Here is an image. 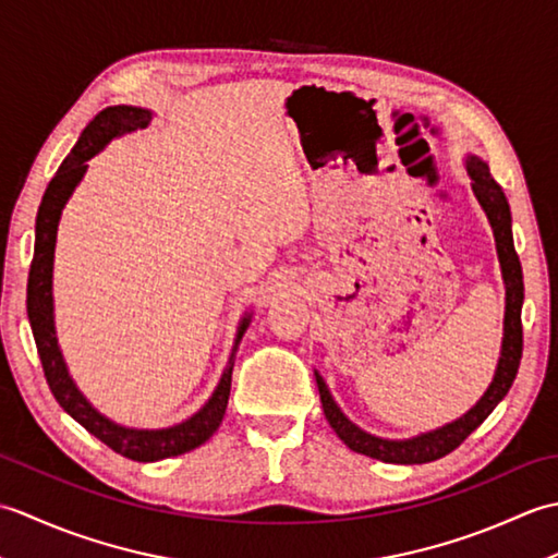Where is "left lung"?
<instances>
[{
  "label": "left lung",
  "mask_w": 558,
  "mask_h": 558,
  "mask_svg": "<svg viewBox=\"0 0 558 558\" xmlns=\"http://www.w3.org/2000/svg\"><path fill=\"white\" fill-rule=\"evenodd\" d=\"M468 174L472 180V192H475L480 206L487 213L492 222L494 240H496V254H499L501 276L506 286V314H504V342H501V357L496 364L494 381L489 384L487 393L480 398V402L470 412L462 414L460 420L450 422L446 426H438L434 432H426L412 438H381L374 434H366L357 424H352L338 402L330 396V390L322 374L314 372L318 396H322V405L328 424L333 426L338 438L354 453L369 456L381 462H396V465H422V462H432L448 456L456 450L465 438L477 429V426L489 417L492 410L506 398L508 388L513 386L520 357H523V324H520V312H523V268H520V258L513 246V232H511V208L504 189L496 184L489 172V165L470 156L468 158Z\"/></svg>",
  "instance_id": "8db88e82"
}]
</instances>
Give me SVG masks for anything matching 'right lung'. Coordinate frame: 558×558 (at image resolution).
Instances as JSON below:
<instances>
[{
  "label": "right lung",
  "mask_w": 558,
  "mask_h": 558,
  "mask_svg": "<svg viewBox=\"0 0 558 558\" xmlns=\"http://www.w3.org/2000/svg\"><path fill=\"white\" fill-rule=\"evenodd\" d=\"M150 110L132 108V105H114V108H105L96 114L86 129H83L76 146L71 148L64 162L59 165L52 182L47 184L45 196L40 201L38 218H35V248H33V264L28 272V322L33 328L35 345L43 362V372L50 386L52 396L59 405L69 412L83 429L90 432L105 446H110L114 453H120L129 460L138 462H156L162 458L182 456L189 450L206 444L208 438L216 434L225 417V408H228L230 398V384H232V366H234V350L240 345L242 333L248 326V316L242 318L240 330H236V340L230 354V362L225 366L220 376L218 388L213 390L208 402L201 408L194 417H189L182 424L168 426V429H129V426L114 424L105 417L90 402L83 398L76 388L74 378L69 376V369L62 357V350L57 345V330H54V306H52V264H54V242H57V225L62 218V208L66 206L69 196L74 194L81 177L88 170V160L110 144L114 136H122L134 132V129H144L150 122Z\"/></svg>",
  "instance_id": "right-lung-1"
}]
</instances>
